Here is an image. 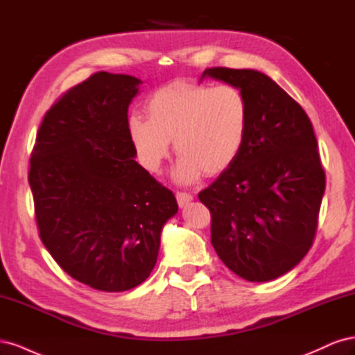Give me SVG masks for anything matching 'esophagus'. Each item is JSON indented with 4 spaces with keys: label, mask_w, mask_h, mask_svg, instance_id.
<instances>
[{
    "label": "esophagus",
    "mask_w": 355,
    "mask_h": 355,
    "mask_svg": "<svg viewBox=\"0 0 355 355\" xmlns=\"http://www.w3.org/2000/svg\"><path fill=\"white\" fill-rule=\"evenodd\" d=\"M176 198H178V202H179L180 207H185L188 202H191L192 200H194V197H192L191 194H188V192H178Z\"/></svg>",
    "instance_id": "obj_1"
}]
</instances>
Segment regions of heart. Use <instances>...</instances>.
<instances>
[{"label":"heart","mask_w":355,"mask_h":355,"mask_svg":"<svg viewBox=\"0 0 355 355\" xmlns=\"http://www.w3.org/2000/svg\"><path fill=\"white\" fill-rule=\"evenodd\" d=\"M148 120L128 118L127 132L141 164L158 173L173 142L179 157L173 179L191 185L206 171H227L241 155L249 135V105L231 84L175 81L157 90L146 103Z\"/></svg>","instance_id":"heart-1"}]
</instances>
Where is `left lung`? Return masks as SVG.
Instances as JSON below:
<instances>
[{"label":"left lung","instance_id":"1","mask_svg":"<svg viewBox=\"0 0 355 355\" xmlns=\"http://www.w3.org/2000/svg\"><path fill=\"white\" fill-rule=\"evenodd\" d=\"M235 85L249 105V135L239 159L198 198L211 213V244L247 282H271L313 244L326 188L308 115L263 72L209 68L202 78Z\"/></svg>","mask_w":355,"mask_h":355}]
</instances>
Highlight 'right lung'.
Segmentation results:
<instances>
[{
    "label": "right lung",
    "instance_id": "obj_1",
    "mask_svg": "<svg viewBox=\"0 0 355 355\" xmlns=\"http://www.w3.org/2000/svg\"><path fill=\"white\" fill-rule=\"evenodd\" d=\"M142 81L98 72L46 114L31 157L29 185L41 241L83 284L124 292L154 270L173 192L137 164L128 106Z\"/></svg>",
    "mask_w": 355,
    "mask_h": 355
}]
</instances>
